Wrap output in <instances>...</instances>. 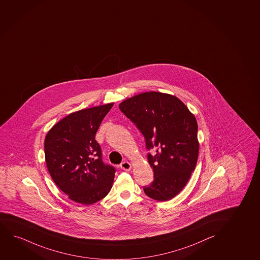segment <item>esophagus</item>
<instances>
[{"instance_id": "1", "label": "esophagus", "mask_w": 260, "mask_h": 260, "mask_svg": "<svg viewBox=\"0 0 260 260\" xmlns=\"http://www.w3.org/2000/svg\"><path fill=\"white\" fill-rule=\"evenodd\" d=\"M120 168H121L122 170H124V171H128L131 170L132 165L128 161H123V162L120 164Z\"/></svg>"}]
</instances>
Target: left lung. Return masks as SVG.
<instances>
[{"instance_id": "obj_1", "label": "left lung", "mask_w": 260, "mask_h": 260, "mask_svg": "<svg viewBox=\"0 0 260 260\" xmlns=\"http://www.w3.org/2000/svg\"><path fill=\"white\" fill-rule=\"evenodd\" d=\"M119 110L145 139L154 180L143 186L146 195L155 201L174 198L187 184L199 155L198 124L184 103L174 95L146 92L126 99Z\"/></svg>"}]
</instances>
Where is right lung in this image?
Returning <instances> with one entry per match:
<instances>
[{
    "label": "right lung",
    "instance_id": "add662e5",
    "mask_svg": "<svg viewBox=\"0 0 260 260\" xmlns=\"http://www.w3.org/2000/svg\"><path fill=\"white\" fill-rule=\"evenodd\" d=\"M112 105L71 113L46 135L45 155L50 175L57 186L77 203L94 204L112 188L116 169L103 161L95 136Z\"/></svg>",
    "mask_w": 260,
    "mask_h": 260
}]
</instances>
